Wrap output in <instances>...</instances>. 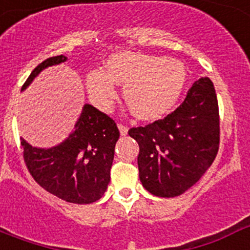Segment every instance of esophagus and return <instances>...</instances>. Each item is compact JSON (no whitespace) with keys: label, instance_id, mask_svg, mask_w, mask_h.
<instances>
[{"label":"esophagus","instance_id":"obj_1","mask_svg":"<svg viewBox=\"0 0 250 250\" xmlns=\"http://www.w3.org/2000/svg\"><path fill=\"white\" fill-rule=\"evenodd\" d=\"M118 127H119V131H120V134L123 136L127 135V127L125 126V125H123V124H118Z\"/></svg>","mask_w":250,"mask_h":250}]
</instances>
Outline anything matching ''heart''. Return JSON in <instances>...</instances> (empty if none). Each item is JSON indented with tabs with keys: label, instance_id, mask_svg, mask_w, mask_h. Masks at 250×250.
Returning <instances> with one entry per match:
<instances>
[{
	"label": "heart",
	"instance_id": "1",
	"mask_svg": "<svg viewBox=\"0 0 250 250\" xmlns=\"http://www.w3.org/2000/svg\"><path fill=\"white\" fill-rule=\"evenodd\" d=\"M187 83L182 62L151 55L123 51L106 61V68L86 76L90 100L101 111H111L118 99L117 85L136 118L154 120L169 111Z\"/></svg>",
	"mask_w": 250,
	"mask_h": 250
}]
</instances>
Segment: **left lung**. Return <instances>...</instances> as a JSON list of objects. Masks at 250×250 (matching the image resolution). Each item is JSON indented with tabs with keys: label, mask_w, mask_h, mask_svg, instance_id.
Returning a JSON list of instances; mask_svg holds the SVG:
<instances>
[{
	"label": "left lung",
	"mask_w": 250,
	"mask_h": 250,
	"mask_svg": "<svg viewBox=\"0 0 250 250\" xmlns=\"http://www.w3.org/2000/svg\"><path fill=\"white\" fill-rule=\"evenodd\" d=\"M138 141L139 178L152 195L173 198L193 187L219 149V109L209 77L194 83L184 103L167 118L132 127Z\"/></svg>",
	"instance_id": "left-lung-1"
}]
</instances>
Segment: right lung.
<instances>
[{
    "instance_id": "right-lung-1",
    "label": "right lung",
    "mask_w": 250,
    "mask_h": 250,
    "mask_svg": "<svg viewBox=\"0 0 250 250\" xmlns=\"http://www.w3.org/2000/svg\"><path fill=\"white\" fill-rule=\"evenodd\" d=\"M63 55L50 57L31 72L22 91L40 72L65 62ZM120 132L111 118L85 104L74 131L52 147L32 146L21 138L23 159L32 178L48 193L74 204L99 200L110 183L114 149Z\"/></svg>"
}]
</instances>
